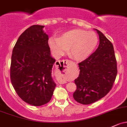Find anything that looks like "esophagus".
<instances>
[{"label":"esophagus","instance_id":"34e87169","mask_svg":"<svg viewBox=\"0 0 127 127\" xmlns=\"http://www.w3.org/2000/svg\"><path fill=\"white\" fill-rule=\"evenodd\" d=\"M63 64V67L64 68H68L69 66V61L68 60H62V61H56V66H58L59 65L57 64Z\"/></svg>","mask_w":127,"mask_h":127}]
</instances>
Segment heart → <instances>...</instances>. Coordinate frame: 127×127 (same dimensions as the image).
Listing matches in <instances>:
<instances>
[{
  "mask_svg": "<svg viewBox=\"0 0 127 127\" xmlns=\"http://www.w3.org/2000/svg\"><path fill=\"white\" fill-rule=\"evenodd\" d=\"M97 42V36L95 32L73 30L64 32L59 38H51L49 45L56 56H62L69 49L71 58L82 60L93 52Z\"/></svg>",
  "mask_w": 127,
  "mask_h": 127,
  "instance_id": "heart-1",
  "label": "heart"
}]
</instances>
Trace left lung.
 I'll return each mask as SVG.
<instances>
[{
	"label": "left lung",
	"mask_w": 127,
	"mask_h": 127,
	"mask_svg": "<svg viewBox=\"0 0 127 127\" xmlns=\"http://www.w3.org/2000/svg\"><path fill=\"white\" fill-rule=\"evenodd\" d=\"M99 45L88 58L79 63V77L74 80L77 89L74 100L84 105L97 101L112 88L118 73L117 62L111 42L100 31Z\"/></svg>",
	"instance_id": "8db88e82"
}]
</instances>
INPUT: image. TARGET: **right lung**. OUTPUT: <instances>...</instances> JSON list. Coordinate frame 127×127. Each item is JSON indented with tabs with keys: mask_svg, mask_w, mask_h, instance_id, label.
<instances>
[{
	"mask_svg": "<svg viewBox=\"0 0 127 127\" xmlns=\"http://www.w3.org/2000/svg\"><path fill=\"white\" fill-rule=\"evenodd\" d=\"M44 26H31L17 39L11 56L10 77L18 96L28 104L50 101L56 84L51 77L56 60L51 56Z\"/></svg>",
	"mask_w": 127,
	"mask_h": 127,
	"instance_id": "right-lung-1",
	"label": "right lung"
}]
</instances>
